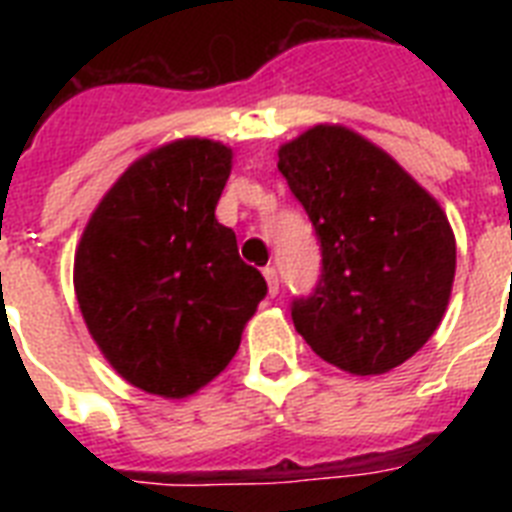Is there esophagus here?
<instances>
[{"label":"esophagus","instance_id":"34e87169","mask_svg":"<svg viewBox=\"0 0 512 512\" xmlns=\"http://www.w3.org/2000/svg\"><path fill=\"white\" fill-rule=\"evenodd\" d=\"M263 276L265 281H268V292H271V297L279 295V273H276V268H273V265H265Z\"/></svg>","mask_w":512,"mask_h":512}]
</instances>
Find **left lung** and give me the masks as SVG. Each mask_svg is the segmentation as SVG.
<instances>
[{
	"label": "left lung",
	"instance_id": "left-lung-1",
	"mask_svg": "<svg viewBox=\"0 0 512 512\" xmlns=\"http://www.w3.org/2000/svg\"><path fill=\"white\" fill-rule=\"evenodd\" d=\"M279 170L308 212L321 276L292 300L313 353L382 374L430 340L452 295L457 247L444 209L382 148L319 124L281 146Z\"/></svg>",
	"mask_w": 512,
	"mask_h": 512
}]
</instances>
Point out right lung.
Listing matches in <instances>:
<instances>
[{"label":"right lung","mask_w":512,"mask_h":512,"mask_svg":"<svg viewBox=\"0 0 512 512\" xmlns=\"http://www.w3.org/2000/svg\"><path fill=\"white\" fill-rule=\"evenodd\" d=\"M228 175L223 143L156 148L116 180L79 241L74 289L87 329L146 393L183 398L217 377L268 295L215 217Z\"/></svg>","instance_id":"1"}]
</instances>
